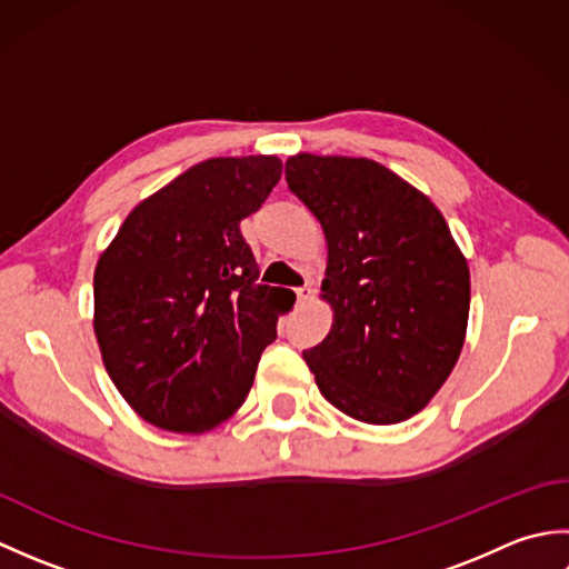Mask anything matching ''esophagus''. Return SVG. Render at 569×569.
<instances>
[{
  "instance_id": "1",
  "label": "esophagus",
  "mask_w": 569,
  "mask_h": 569,
  "mask_svg": "<svg viewBox=\"0 0 569 569\" xmlns=\"http://www.w3.org/2000/svg\"><path fill=\"white\" fill-rule=\"evenodd\" d=\"M310 286H303V288H296V298H298V306H303L310 300Z\"/></svg>"
}]
</instances>
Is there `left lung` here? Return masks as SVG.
I'll return each instance as SVG.
<instances>
[{
    "label": "left lung",
    "mask_w": 569,
    "mask_h": 569,
    "mask_svg": "<svg viewBox=\"0 0 569 569\" xmlns=\"http://www.w3.org/2000/svg\"><path fill=\"white\" fill-rule=\"evenodd\" d=\"M293 196L328 239L330 335L303 352L328 401L393 426L430 403L455 369L469 318V266L440 210L369 159L298 153Z\"/></svg>",
    "instance_id": "obj_1"
}]
</instances>
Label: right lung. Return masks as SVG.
I'll return each mask as SVG.
<instances>
[{
	"mask_svg": "<svg viewBox=\"0 0 569 569\" xmlns=\"http://www.w3.org/2000/svg\"><path fill=\"white\" fill-rule=\"evenodd\" d=\"M276 156L208 159L141 200L94 269V335L124 401L198 435L247 401L291 306L259 283L239 222L281 178Z\"/></svg>",
	"mask_w": 569,
	"mask_h": 569,
	"instance_id": "1",
	"label": "right lung"
}]
</instances>
